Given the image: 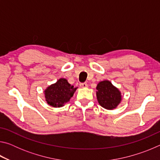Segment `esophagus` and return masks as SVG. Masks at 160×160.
Returning a JSON list of instances; mask_svg holds the SVG:
<instances>
[{
    "instance_id": "1",
    "label": "esophagus",
    "mask_w": 160,
    "mask_h": 160,
    "mask_svg": "<svg viewBox=\"0 0 160 160\" xmlns=\"http://www.w3.org/2000/svg\"><path fill=\"white\" fill-rule=\"evenodd\" d=\"M80 86L81 88H88V83L87 82H82V83H80Z\"/></svg>"
}]
</instances>
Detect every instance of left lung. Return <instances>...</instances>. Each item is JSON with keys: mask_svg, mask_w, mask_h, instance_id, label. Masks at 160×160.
I'll return each instance as SVG.
<instances>
[{"mask_svg": "<svg viewBox=\"0 0 160 160\" xmlns=\"http://www.w3.org/2000/svg\"><path fill=\"white\" fill-rule=\"evenodd\" d=\"M97 97L99 104L107 109H113L121 102V93L109 81L100 82L97 87Z\"/></svg>", "mask_w": 160, "mask_h": 160, "instance_id": "obj_1", "label": "left lung"}]
</instances>
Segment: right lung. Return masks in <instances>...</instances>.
<instances>
[{
    "label": "right lung",
    "mask_w": 160,
    "mask_h": 160,
    "mask_svg": "<svg viewBox=\"0 0 160 160\" xmlns=\"http://www.w3.org/2000/svg\"><path fill=\"white\" fill-rule=\"evenodd\" d=\"M76 88L68 82L67 80L61 78L44 91L46 101L53 107H63L73 96Z\"/></svg>",
    "instance_id": "add662e5"
}]
</instances>
